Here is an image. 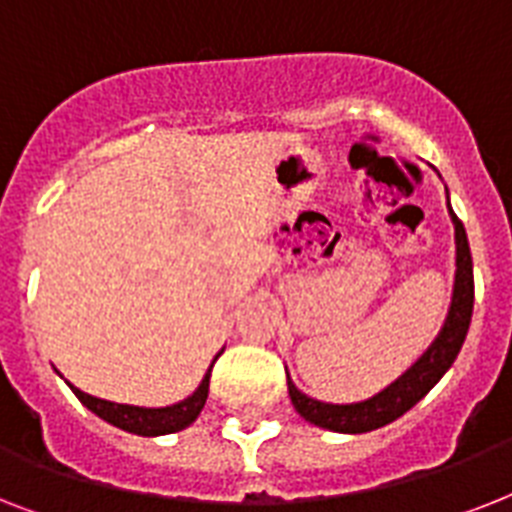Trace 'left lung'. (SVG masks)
Listing matches in <instances>:
<instances>
[{
    "mask_svg": "<svg viewBox=\"0 0 512 512\" xmlns=\"http://www.w3.org/2000/svg\"><path fill=\"white\" fill-rule=\"evenodd\" d=\"M446 207H449V217H452L454 225V255H457L454 265H457V271H454L449 313H446L444 327L436 335V340L430 342L428 350L398 380L390 382L388 388H382L380 393H374L372 398L356 401V404H327L319 398L305 396L287 374L289 398H292V404L303 420L324 430H335V433H369V430L382 428V425H388V422L409 412L449 372V366L454 364V358L465 342L470 316H473V257H470L465 225L457 220L449 201H446Z\"/></svg>",
    "mask_w": 512,
    "mask_h": 512,
    "instance_id": "left-lung-1",
    "label": "left lung"
}]
</instances>
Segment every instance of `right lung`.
<instances>
[{
    "mask_svg": "<svg viewBox=\"0 0 512 512\" xmlns=\"http://www.w3.org/2000/svg\"><path fill=\"white\" fill-rule=\"evenodd\" d=\"M223 353V350H220ZM217 353V356H220ZM217 356L212 358L207 374L201 377L199 388L193 390L191 396L177 401L172 406H132V404H116V401H106V398L90 396L84 390L74 388L68 382V388L74 390V396L82 401L92 414H98L100 420L111 422L114 428H122L127 433H135V436H167V433H177V430L188 428L196 417L201 414L204 404H207L209 396V374H212V366H215Z\"/></svg>",
    "mask_w": 512,
    "mask_h": 512,
    "instance_id": "right-lung-1",
    "label": "right lung"
}]
</instances>
